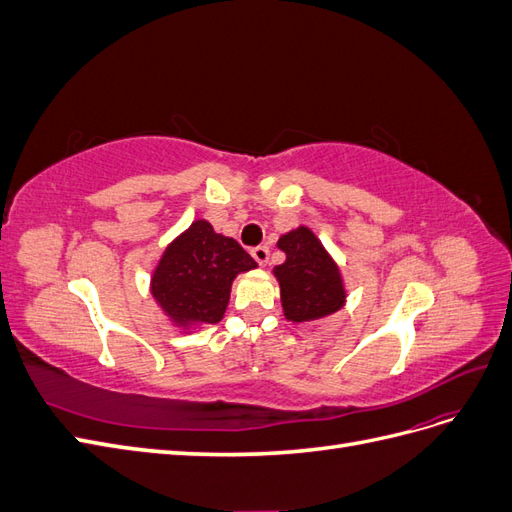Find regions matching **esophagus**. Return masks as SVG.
Masks as SVG:
<instances>
[{
	"instance_id": "34e87169",
	"label": "esophagus",
	"mask_w": 512,
	"mask_h": 512,
	"mask_svg": "<svg viewBox=\"0 0 512 512\" xmlns=\"http://www.w3.org/2000/svg\"><path fill=\"white\" fill-rule=\"evenodd\" d=\"M252 256H254L258 265H267V262H269V247L267 245H256L252 250Z\"/></svg>"
}]
</instances>
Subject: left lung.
<instances>
[{
    "label": "left lung",
    "mask_w": 512,
    "mask_h": 512,
    "mask_svg": "<svg viewBox=\"0 0 512 512\" xmlns=\"http://www.w3.org/2000/svg\"><path fill=\"white\" fill-rule=\"evenodd\" d=\"M286 254L273 269L280 282L284 316L290 322H309L335 314L346 303V288L337 262L307 226H299L277 241Z\"/></svg>",
    "instance_id": "8db88e82"
}]
</instances>
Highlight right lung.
Instances as JSON below:
<instances>
[{
  "mask_svg": "<svg viewBox=\"0 0 512 512\" xmlns=\"http://www.w3.org/2000/svg\"><path fill=\"white\" fill-rule=\"evenodd\" d=\"M256 267L235 239L218 235L207 220H196L164 250L151 275V294L175 327L192 331L218 324L235 277Z\"/></svg>",
  "mask_w": 512,
  "mask_h": 512,
  "instance_id": "obj_1",
  "label": "right lung"
}]
</instances>
